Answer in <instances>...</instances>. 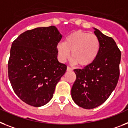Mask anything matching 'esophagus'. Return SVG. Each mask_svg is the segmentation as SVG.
I'll return each mask as SVG.
<instances>
[{"label": "esophagus", "mask_w": 128, "mask_h": 128, "mask_svg": "<svg viewBox=\"0 0 128 128\" xmlns=\"http://www.w3.org/2000/svg\"><path fill=\"white\" fill-rule=\"evenodd\" d=\"M66 70H67V71H71V70H72V69L70 67H69V66H67V68H66Z\"/></svg>", "instance_id": "1"}]
</instances>
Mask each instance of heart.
<instances>
[{
    "mask_svg": "<svg viewBox=\"0 0 128 128\" xmlns=\"http://www.w3.org/2000/svg\"><path fill=\"white\" fill-rule=\"evenodd\" d=\"M101 50V41L95 34L84 30H76L66 37L64 42L57 45L58 58L65 62L70 57L77 65L90 66L95 62Z\"/></svg>",
    "mask_w": 128,
    "mask_h": 128,
    "instance_id": "b5f03b06",
    "label": "heart"
}]
</instances>
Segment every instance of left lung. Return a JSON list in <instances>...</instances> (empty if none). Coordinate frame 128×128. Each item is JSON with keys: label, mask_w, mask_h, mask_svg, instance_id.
I'll return each mask as SVG.
<instances>
[{"label": "left lung", "mask_w": 128, "mask_h": 128, "mask_svg": "<svg viewBox=\"0 0 128 128\" xmlns=\"http://www.w3.org/2000/svg\"><path fill=\"white\" fill-rule=\"evenodd\" d=\"M94 30L101 41L100 54L90 66L74 70L76 78L71 89L74 103L86 109L103 104L115 89L120 76L121 52L112 38Z\"/></svg>", "instance_id": "8db88e82"}]
</instances>
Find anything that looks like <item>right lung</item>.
I'll use <instances>...</instances> for the list:
<instances>
[{
  "instance_id": "obj_1",
  "label": "right lung",
  "mask_w": 128,
  "mask_h": 128,
  "mask_svg": "<svg viewBox=\"0 0 128 128\" xmlns=\"http://www.w3.org/2000/svg\"><path fill=\"white\" fill-rule=\"evenodd\" d=\"M62 38L55 26L38 27L21 34L12 44L8 77L15 94L27 104L38 107L52 100L66 70L58 60Z\"/></svg>"
}]
</instances>
